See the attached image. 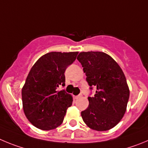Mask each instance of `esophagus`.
<instances>
[{"mask_svg": "<svg viewBox=\"0 0 148 148\" xmlns=\"http://www.w3.org/2000/svg\"><path fill=\"white\" fill-rule=\"evenodd\" d=\"M80 97H82V95H81V94H79V95L76 96L75 99H79V98H80Z\"/></svg>", "mask_w": 148, "mask_h": 148, "instance_id": "esophagus-1", "label": "esophagus"}]
</instances>
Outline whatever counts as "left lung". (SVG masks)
Returning <instances> with one entry per match:
<instances>
[{"instance_id": "8db88e82", "label": "left lung", "mask_w": 148, "mask_h": 148, "mask_svg": "<svg viewBox=\"0 0 148 148\" xmlns=\"http://www.w3.org/2000/svg\"><path fill=\"white\" fill-rule=\"evenodd\" d=\"M77 60L83 67L90 88L88 107L81 112L88 127L106 131L115 127L126 111L130 90L122 69L110 55L101 51H82Z\"/></svg>"}]
</instances>
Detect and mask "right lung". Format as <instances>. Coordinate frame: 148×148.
Segmentation results:
<instances>
[{"label": "right lung", "instance_id": "add662e5", "mask_svg": "<svg viewBox=\"0 0 148 148\" xmlns=\"http://www.w3.org/2000/svg\"><path fill=\"white\" fill-rule=\"evenodd\" d=\"M78 53H47L32 67L21 94L24 114L34 127L53 130L63 122L73 98L58 88L65 86V71L75 60Z\"/></svg>", "mask_w": 148, "mask_h": 148}]
</instances>
